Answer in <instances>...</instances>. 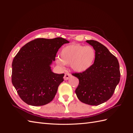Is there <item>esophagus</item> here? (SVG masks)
I'll list each match as a JSON object with an SVG mask.
<instances>
[{
  "label": "esophagus",
  "mask_w": 133,
  "mask_h": 133,
  "mask_svg": "<svg viewBox=\"0 0 133 133\" xmlns=\"http://www.w3.org/2000/svg\"><path fill=\"white\" fill-rule=\"evenodd\" d=\"M71 74H70L69 73H66L65 74V75H64V80H66L69 79L71 77Z\"/></svg>",
  "instance_id": "34e87169"
}]
</instances>
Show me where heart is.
<instances>
[{
  "label": "heart",
  "instance_id": "obj_1",
  "mask_svg": "<svg viewBox=\"0 0 133 133\" xmlns=\"http://www.w3.org/2000/svg\"><path fill=\"white\" fill-rule=\"evenodd\" d=\"M95 58V51L92 47L73 44L63 48L57 59L59 65L70 64L74 70L83 72L92 65Z\"/></svg>",
  "mask_w": 133,
  "mask_h": 133
}]
</instances>
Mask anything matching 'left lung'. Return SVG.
Wrapping results in <instances>:
<instances>
[{"label":"left lung","instance_id":"1","mask_svg":"<svg viewBox=\"0 0 133 133\" xmlns=\"http://www.w3.org/2000/svg\"><path fill=\"white\" fill-rule=\"evenodd\" d=\"M95 51L94 63L82 73H73L79 79L75 93L80 102L90 105L106 102L114 94L120 81L118 60L107 47L99 42L86 41Z\"/></svg>","mask_w":133,"mask_h":133}]
</instances>
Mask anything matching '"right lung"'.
Listing matches in <instances>:
<instances>
[{
	"instance_id": "right-lung-1",
	"label": "right lung",
	"mask_w": 133,
	"mask_h": 133,
	"mask_svg": "<svg viewBox=\"0 0 133 133\" xmlns=\"http://www.w3.org/2000/svg\"><path fill=\"white\" fill-rule=\"evenodd\" d=\"M63 38H38L24 45L12 63L11 82L20 98L28 105L42 106L51 102L64 74H56L50 65L64 44Z\"/></svg>"
}]
</instances>
